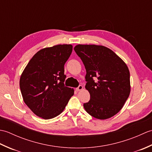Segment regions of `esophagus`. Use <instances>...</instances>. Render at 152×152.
Here are the masks:
<instances>
[{"label": "esophagus", "instance_id": "obj_1", "mask_svg": "<svg viewBox=\"0 0 152 152\" xmlns=\"http://www.w3.org/2000/svg\"><path fill=\"white\" fill-rule=\"evenodd\" d=\"M83 86H82V85H80L78 88H77L76 89V90L77 91H81V90H82L83 89Z\"/></svg>", "mask_w": 152, "mask_h": 152}]
</instances>
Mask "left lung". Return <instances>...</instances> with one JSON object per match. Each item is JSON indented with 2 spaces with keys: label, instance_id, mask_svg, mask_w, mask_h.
<instances>
[{
  "label": "left lung",
  "instance_id": "1",
  "mask_svg": "<svg viewBox=\"0 0 152 152\" xmlns=\"http://www.w3.org/2000/svg\"><path fill=\"white\" fill-rule=\"evenodd\" d=\"M86 70V89L90 94L86 111L99 119L112 117L121 110L131 91L127 64L109 48L78 44L74 48Z\"/></svg>",
  "mask_w": 152,
  "mask_h": 152
}]
</instances>
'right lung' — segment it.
Wrapping results in <instances>:
<instances>
[{
    "instance_id": "1",
    "label": "right lung",
    "mask_w": 152,
    "mask_h": 152,
    "mask_svg": "<svg viewBox=\"0 0 152 152\" xmlns=\"http://www.w3.org/2000/svg\"><path fill=\"white\" fill-rule=\"evenodd\" d=\"M72 51L70 44L43 48L34 54L23 71L19 80L23 99L38 117H56L74 95L73 88L64 85V65Z\"/></svg>"
}]
</instances>
